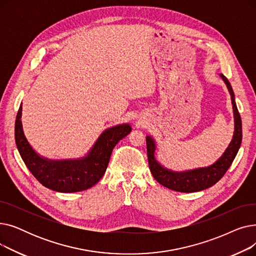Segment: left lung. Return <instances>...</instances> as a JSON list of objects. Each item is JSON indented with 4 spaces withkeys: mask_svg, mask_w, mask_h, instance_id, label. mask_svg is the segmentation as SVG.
Segmentation results:
<instances>
[{
    "mask_svg": "<svg viewBox=\"0 0 256 256\" xmlns=\"http://www.w3.org/2000/svg\"><path fill=\"white\" fill-rule=\"evenodd\" d=\"M220 76L223 78L224 83L226 84L227 89L232 96L234 117V132L232 142L228 145L226 150L217 162H214L212 165L208 167L197 168L182 172H176L169 170L160 165L154 158V140L150 136L146 137L147 158H148L150 169V172L152 173V176L158 184L168 188L170 190L184 193H192L208 189V188L214 186L222 178L228 168L232 164L234 160L240 150L242 137H243V135H242L240 116L238 111L236 104L234 100V94L230 83L228 82V80L222 74H220Z\"/></svg>",
    "mask_w": 256,
    "mask_h": 256,
    "instance_id": "left-lung-1",
    "label": "left lung"
}]
</instances>
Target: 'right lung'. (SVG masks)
<instances>
[{
  "label": "right lung",
  "instance_id": "right-lung-1",
  "mask_svg": "<svg viewBox=\"0 0 256 256\" xmlns=\"http://www.w3.org/2000/svg\"><path fill=\"white\" fill-rule=\"evenodd\" d=\"M22 104L18 109L14 136L18 152L34 178L48 189L63 193L80 192L96 184L104 174L116 144L132 130L128 124L106 130L86 156L55 160L40 156L26 140L22 124Z\"/></svg>",
  "mask_w": 256,
  "mask_h": 256
}]
</instances>
